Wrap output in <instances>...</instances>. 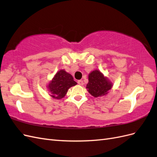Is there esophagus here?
<instances>
[{
    "label": "esophagus",
    "mask_w": 157,
    "mask_h": 157,
    "mask_svg": "<svg viewBox=\"0 0 157 157\" xmlns=\"http://www.w3.org/2000/svg\"><path fill=\"white\" fill-rule=\"evenodd\" d=\"M77 83L79 84V85H80V86H82V85H83V81L82 80H78V81H77Z\"/></svg>",
    "instance_id": "esophagus-1"
}]
</instances>
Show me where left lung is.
<instances>
[{"mask_svg":"<svg viewBox=\"0 0 157 157\" xmlns=\"http://www.w3.org/2000/svg\"><path fill=\"white\" fill-rule=\"evenodd\" d=\"M112 84L98 70L93 71L88 75L86 88L89 93L95 98L105 96L112 88Z\"/></svg>","mask_w":157,"mask_h":157,"instance_id":"left-lung-1","label":"left lung"}]
</instances>
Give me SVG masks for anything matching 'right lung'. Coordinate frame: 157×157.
Instances as JSON below:
<instances>
[{"mask_svg": "<svg viewBox=\"0 0 157 157\" xmlns=\"http://www.w3.org/2000/svg\"><path fill=\"white\" fill-rule=\"evenodd\" d=\"M72 75L64 70H60L48 84V88L52 94L51 96L55 99H61L67 94L71 86L77 84Z\"/></svg>", "mask_w": 157, "mask_h": 157, "instance_id": "right-lung-1", "label": "right lung"}]
</instances>
